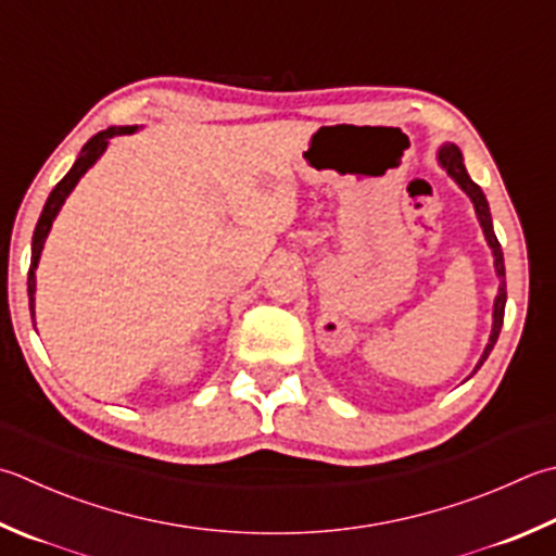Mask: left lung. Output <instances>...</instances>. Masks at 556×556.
Masks as SVG:
<instances>
[{"instance_id":"left-lung-1","label":"left lung","mask_w":556,"mask_h":556,"mask_svg":"<svg viewBox=\"0 0 556 556\" xmlns=\"http://www.w3.org/2000/svg\"><path fill=\"white\" fill-rule=\"evenodd\" d=\"M443 168L451 173V178H455V182L460 185V188L470 194V200L475 202V212L477 216H480V224L484 228V236H486V243L489 248H492L494 253V267H496V275L498 279H502V287H498V296H496V303H494V328H492V337H489V344L486 350L480 358V364H477V368H480L484 362L489 352L494 350V344L498 340V332H502V325H504V308H506V269H504V253H502V243L496 241V233H494V226H492V214H489V204H486V198L480 185H477L470 176H467L465 170V163H463V154L458 147H443L441 154H439Z\"/></svg>"}]
</instances>
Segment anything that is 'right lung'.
Wrapping results in <instances>:
<instances>
[{
	"instance_id": "right-lung-1",
	"label": "right lung",
	"mask_w": 556,
	"mask_h": 556,
	"mask_svg": "<svg viewBox=\"0 0 556 556\" xmlns=\"http://www.w3.org/2000/svg\"><path fill=\"white\" fill-rule=\"evenodd\" d=\"M127 132H135V127H108L103 132L93 135L86 144L81 147V154L76 159V163L72 166V170L64 176L58 185H54V190L50 192V198L42 206V214L36 224V233H33V253H30V269H28V303H30V315H33V293H36V267H38V260H40V250L42 243H46V238L50 233V226L52 219L58 216L62 202L67 200V194L74 190V185L79 182V178L84 176L86 170H89L96 159L103 154L105 147H108V139L111 137H119V135H127Z\"/></svg>"
}]
</instances>
